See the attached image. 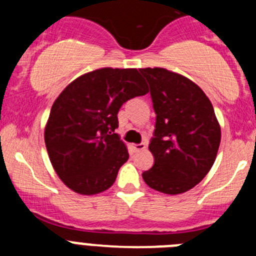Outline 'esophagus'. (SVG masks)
<instances>
[{
    "instance_id": "esophagus-1",
    "label": "esophagus",
    "mask_w": 256,
    "mask_h": 256,
    "mask_svg": "<svg viewBox=\"0 0 256 256\" xmlns=\"http://www.w3.org/2000/svg\"><path fill=\"white\" fill-rule=\"evenodd\" d=\"M132 148L134 152H138V151H142L146 148V144H144V142H141V144H133Z\"/></svg>"
}]
</instances>
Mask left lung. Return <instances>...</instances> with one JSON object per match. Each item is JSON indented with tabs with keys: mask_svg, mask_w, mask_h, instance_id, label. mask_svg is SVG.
<instances>
[{
	"mask_svg": "<svg viewBox=\"0 0 256 256\" xmlns=\"http://www.w3.org/2000/svg\"><path fill=\"white\" fill-rule=\"evenodd\" d=\"M140 72L150 84L156 114L148 144L154 165L142 177L156 191L183 194L204 180L216 162L220 126L206 94L188 78L162 68Z\"/></svg>",
	"mask_w": 256,
	"mask_h": 256,
	"instance_id": "left-lung-1",
	"label": "left lung"
}]
</instances>
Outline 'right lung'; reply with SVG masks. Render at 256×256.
<instances>
[{
    "label": "right lung",
    "mask_w": 256,
    "mask_h": 256,
    "mask_svg": "<svg viewBox=\"0 0 256 256\" xmlns=\"http://www.w3.org/2000/svg\"><path fill=\"white\" fill-rule=\"evenodd\" d=\"M148 92L137 69L104 68L79 76L58 94L44 142L60 180L76 194L96 195L112 186L128 160L115 133L124 102Z\"/></svg>",
    "instance_id": "1"
}]
</instances>
